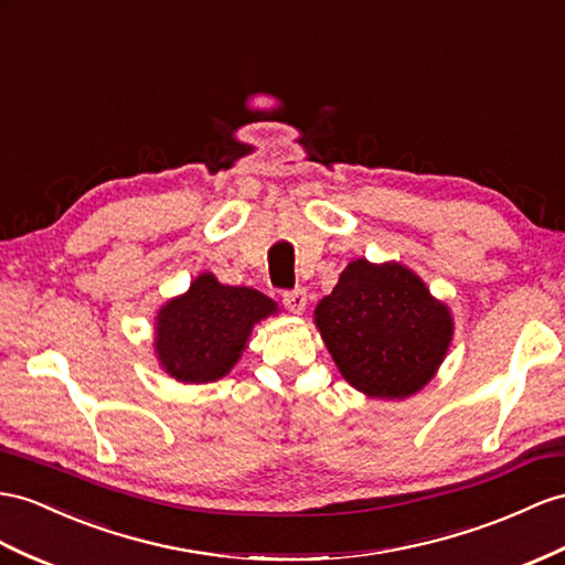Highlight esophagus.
<instances>
[{
    "label": "esophagus",
    "mask_w": 565,
    "mask_h": 565,
    "mask_svg": "<svg viewBox=\"0 0 565 565\" xmlns=\"http://www.w3.org/2000/svg\"><path fill=\"white\" fill-rule=\"evenodd\" d=\"M281 300L294 315H300L308 306V294H306V288H294V291H284Z\"/></svg>",
    "instance_id": "34e87169"
}]
</instances>
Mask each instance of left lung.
Segmentation results:
<instances>
[{"mask_svg":"<svg viewBox=\"0 0 565 565\" xmlns=\"http://www.w3.org/2000/svg\"><path fill=\"white\" fill-rule=\"evenodd\" d=\"M315 322L341 374L374 398H406L437 372L451 343L448 308L401 265L355 259Z\"/></svg>","mask_w":565,"mask_h":565,"instance_id":"8db88e82","label":"left lung"}]
</instances>
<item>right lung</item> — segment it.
<instances>
[{
	"label": "right lung",
	"instance_id": "1",
	"mask_svg": "<svg viewBox=\"0 0 565 565\" xmlns=\"http://www.w3.org/2000/svg\"><path fill=\"white\" fill-rule=\"evenodd\" d=\"M274 310L277 306L255 288L224 286L202 274L157 317L159 363L181 382L220 380L234 367L253 324Z\"/></svg>",
	"mask_w": 565,
	"mask_h": 565
}]
</instances>
